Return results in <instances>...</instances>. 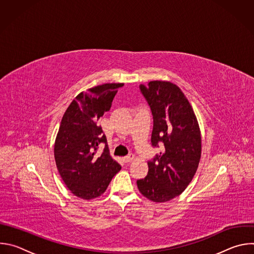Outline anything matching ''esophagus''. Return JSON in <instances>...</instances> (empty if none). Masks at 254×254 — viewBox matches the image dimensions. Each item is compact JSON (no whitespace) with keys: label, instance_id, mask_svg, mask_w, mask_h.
Instances as JSON below:
<instances>
[{"label":"esophagus","instance_id":"obj_1","mask_svg":"<svg viewBox=\"0 0 254 254\" xmlns=\"http://www.w3.org/2000/svg\"><path fill=\"white\" fill-rule=\"evenodd\" d=\"M124 160H125V162L129 163V162H131V161L133 160V155H132V154H129V155L126 156V157L124 158Z\"/></svg>","mask_w":254,"mask_h":254}]
</instances>
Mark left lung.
Instances as JSON below:
<instances>
[{
    "label": "left lung",
    "instance_id": "obj_1",
    "mask_svg": "<svg viewBox=\"0 0 254 254\" xmlns=\"http://www.w3.org/2000/svg\"><path fill=\"white\" fill-rule=\"evenodd\" d=\"M153 115L151 142L162 152L148 162L146 178L136 181L139 192L154 202H167L192 181L201 158V134L193 108L176 84L150 81L139 85Z\"/></svg>",
    "mask_w": 254,
    "mask_h": 254
}]
</instances>
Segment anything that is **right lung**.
<instances>
[{"label": "right lung", "mask_w": 254, "mask_h": 254, "mask_svg": "<svg viewBox=\"0 0 254 254\" xmlns=\"http://www.w3.org/2000/svg\"><path fill=\"white\" fill-rule=\"evenodd\" d=\"M124 83H105L79 93L66 110L55 139L54 157L58 172L75 196L90 200L103 194L121 165L110 155L106 136L98 120L112 107ZM106 144L100 156L95 154Z\"/></svg>", "instance_id": "1"}]
</instances>
